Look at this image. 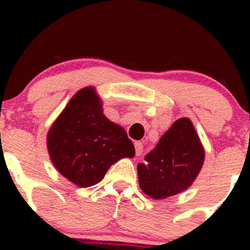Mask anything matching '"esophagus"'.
Instances as JSON below:
<instances>
[{
    "label": "esophagus",
    "mask_w": 250,
    "mask_h": 250,
    "mask_svg": "<svg viewBox=\"0 0 250 250\" xmlns=\"http://www.w3.org/2000/svg\"><path fill=\"white\" fill-rule=\"evenodd\" d=\"M134 146H135V153H137V156H140L141 153H143V143H141V141H135Z\"/></svg>",
    "instance_id": "1"
}]
</instances>
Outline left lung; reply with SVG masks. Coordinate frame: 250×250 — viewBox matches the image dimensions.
<instances>
[{"instance_id":"left-lung-1","label":"left lung","mask_w":250,"mask_h":250,"mask_svg":"<svg viewBox=\"0 0 250 250\" xmlns=\"http://www.w3.org/2000/svg\"><path fill=\"white\" fill-rule=\"evenodd\" d=\"M145 161L138 163V179L148 197L165 200L188 190L204 162V147L190 118L176 120Z\"/></svg>"}]
</instances>
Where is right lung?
Segmentation results:
<instances>
[{"instance_id":"add662e5","label":"right lung","mask_w":250,"mask_h":250,"mask_svg":"<svg viewBox=\"0 0 250 250\" xmlns=\"http://www.w3.org/2000/svg\"><path fill=\"white\" fill-rule=\"evenodd\" d=\"M47 147L55 169L80 188L95 185L113 163L135 155L125 130L105 117L94 87L70 99L48 130Z\"/></svg>"}]
</instances>
